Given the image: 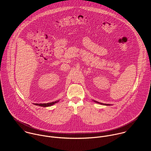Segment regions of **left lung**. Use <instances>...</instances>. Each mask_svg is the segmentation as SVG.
Segmentation results:
<instances>
[{
  "label": "left lung",
  "mask_w": 151,
  "mask_h": 151,
  "mask_svg": "<svg viewBox=\"0 0 151 151\" xmlns=\"http://www.w3.org/2000/svg\"><path fill=\"white\" fill-rule=\"evenodd\" d=\"M95 102H96V103H97V104H101V105H106V106H109V105H110V104H102V103H99V102H97V101H93Z\"/></svg>",
  "instance_id": "8db88e82"
}]
</instances>
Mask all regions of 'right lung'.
Wrapping results in <instances>:
<instances>
[{"mask_svg":"<svg viewBox=\"0 0 151 151\" xmlns=\"http://www.w3.org/2000/svg\"><path fill=\"white\" fill-rule=\"evenodd\" d=\"M59 102V101H56L55 102H50V103H47V104H35V105H38L40 106H42V107H47V106H50L53 105H54L55 104H56Z\"/></svg>","mask_w":151,"mask_h":151,"instance_id":"right-lung-1","label":"right lung"}]
</instances>
